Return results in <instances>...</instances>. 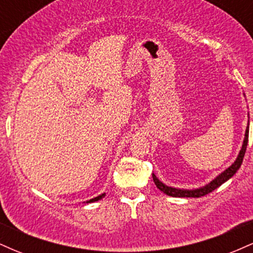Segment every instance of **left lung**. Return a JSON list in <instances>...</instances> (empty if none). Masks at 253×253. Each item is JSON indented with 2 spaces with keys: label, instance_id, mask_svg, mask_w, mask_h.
I'll list each match as a JSON object with an SVG mask.
<instances>
[{
  "label": "left lung",
  "instance_id": "left-lung-1",
  "mask_svg": "<svg viewBox=\"0 0 253 253\" xmlns=\"http://www.w3.org/2000/svg\"><path fill=\"white\" fill-rule=\"evenodd\" d=\"M248 141H249V124L245 130V138H244L242 150L239 151V155H238L237 159L234 161V163L229 168H227L225 171H222L220 175H217L215 178L211 179L208 184L203 185V187L197 188V189H179V188L169 187V185L164 184L163 182L159 181L155 173H152L153 182H155V184L157 185V188H158L159 190L163 191V193L167 194V195L172 196V197H201V196L207 195V194H210L213 190H215L216 188H219L220 185L223 184L226 181H228L231 177L236 175V172L239 170L240 165L243 163L244 156H245V152H246V146H248Z\"/></svg>",
  "mask_w": 253,
  "mask_h": 253
}]
</instances>
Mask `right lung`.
<instances>
[{
    "mask_svg": "<svg viewBox=\"0 0 253 253\" xmlns=\"http://www.w3.org/2000/svg\"><path fill=\"white\" fill-rule=\"evenodd\" d=\"M104 195H106V194H101V195H98V196H96V197H94V199H91V200H89V201H86V203H91V202H96V201H98V200H101V199H103L104 197Z\"/></svg>",
    "mask_w": 253,
    "mask_h": 253,
    "instance_id": "add662e5",
    "label": "right lung"
}]
</instances>
